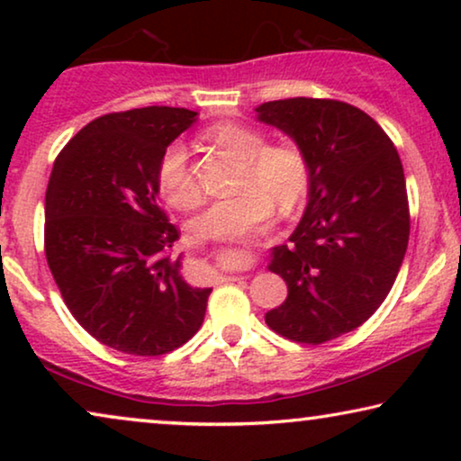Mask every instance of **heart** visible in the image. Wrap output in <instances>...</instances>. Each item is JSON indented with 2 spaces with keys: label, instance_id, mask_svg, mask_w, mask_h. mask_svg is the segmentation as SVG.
Listing matches in <instances>:
<instances>
[{
  "label": "heart",
  "instance_id": "obj_1",
  "mask_svg": "<svg viewBox=\"0 0 461 461\" xmlns=\"http://www.w3.org/2000/svg\"><path fill=\"white\" fill-rule=\"evenodd\" d=\"M207 136L230 150L245 167L239 178L241 193L235 197L213 201L188 224L199 241L241 237L273 213L275 203L287 210L304 197L308 188V163L304 153L294 144L267 147L262 131L239 123H216ZM157 186L169 205L193 210L201 203V188L193 176L191 155L182 140L169 142L157 163Z\"/></svg>",
  "mask_w": 461,
  "mask_h": 461
}]
</instances>
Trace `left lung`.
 I'll list each match as a JSON object with an SVG mask.
<instances>
[{
  "mask_svg": "<svg viewBox=\"0 0 461 461\" xmlns=\"http://www.w3.org/2000/svg\"><path fill=\"white\" fill-rule=\"evenodd\" d=\"M256 113L308 163L304 216L289 243L270 249L287 298L264 319L294 342H330L363 325L399 275L409 241L401 157L367 113L339 100H273Z\"/></svg>",
  "mask_w": 461,
  "mask_h": 461,
  "instance_id": "1",
  "label": "left lung"
}]
</instances>
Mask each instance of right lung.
Instances as JSON below:
<instances>
[{"label": "right lung", "instance_id": "obj_1", "mask_svg": "<svg viewBox=\"0 0 461 461\" xmlns=\"http://www.w3.org/2000/svg\"><path fill=\"white\" fill-rule=\"evenodd\" d=\"M194 122L174 106L109 113L68 140L50 176L48 267L75 321L125 355H166L203 323L212 289L185 281L180 232L157 205L159 157Z\"/></svg>", "mask_w": 461, "mask_h": 461}]
</instances>
